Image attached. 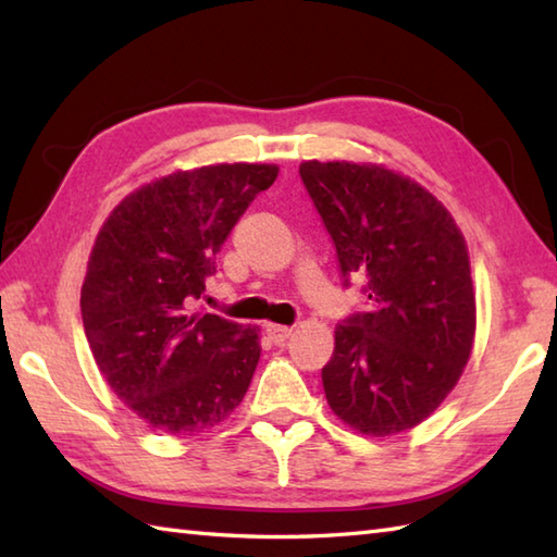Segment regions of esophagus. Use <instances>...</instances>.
Here are the masks:
<instances>
[{
    "mask_svg": "<svg viewBox=\"0 0 557 557\" xmlns=\"http://www.w3.org/2000/svg\"><path fill=\"white\" fill-rule=\"evenodd\" d=\"M265 335L270 337V342H275V345H285L292 335V327L287 325H277V323H268L265 325Z\"/></svg>",
    "mask_w": 557,
    "mask_h": 557,
    "instance_id": "obj_1",
    "label": "esophagus"
}]
</instances>
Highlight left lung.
<instances>
[{
	"mask_svg": "<svg viewBox=\"0 0 557 557\" xmlns=\"http://www.w3.org/2000/svg\"><path fill=\"white\" fill-rule=\"evenodd\" d=\"M299 174L345 287L359 277L371 299L335 327L327 405L363 435L413 429L457 385L474 342L465 236L441 200L381 164L311 160Z\"/></svg>",
	"mask_w": 557,
	"mask_h": 557,
	"instance_id": "8db88e82",
	"label": "left lung"
}]
</instances>
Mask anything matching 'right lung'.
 Here are the masks:
<instances>
[{
	"label": "right lung",
	"mask_w": 557,
	"mask_h": 557,
	"mask_svg": "<svg viewBox=\"0 0 557 557\" xmlns=\"http://www.w3.org/2000/svg\"><path fill=\"white\" fill-rule=\"evenodd\" d=\"M275 164H210L126 196L92 246L81 315L104 381L150 429L196 435L239 407L260 359L256 327L188 311Z\"/></svg>",
	"instance_id": "1"
}]
</instances>
